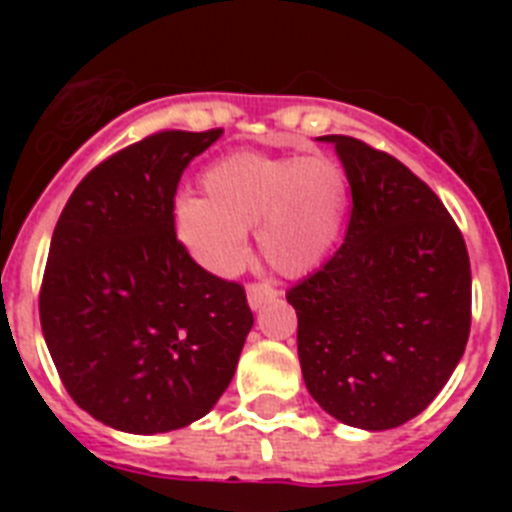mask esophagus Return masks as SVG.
I'll use <instances>...</instances> for the list:
<instances>
[{
	"label": "esophagus",
	"mask_w": 512,
	"mask_h": 512,
	"mask_svg": "<svg viewBox=\"0 0 512 512\" xmlns=\"http://www.w3.org/2000/svg\"><path fill=\"white\" fill-rule=\"evenodd\" d=\"M246 295H248V305H251V310H259V307L266 305V302L277 300L279 289L271 287V284H264V282H259V284L253 282V284H248Z\"/></svg>",
	"instance_id": "esophagus-1"
}]
</instances>
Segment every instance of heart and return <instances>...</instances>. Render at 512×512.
I'll use <instances>...</instances> for the list:
<instances>
[{"mask_svg":"<svg viewBox=\"0 0 512 512\" xmlns=\"http://www.w3.org/2000/svg\"><path fill=\"white\" fill-rule=\"evenodd\" d=\"M202 189L205 197L176 194L169 220L184 251L217 277L241 269L248 228L271 269L310 274L336 246L348 207L346 174L328 156L230 153L202 171Z\"/></svg>","mask_w":512,"mask_h":512,"instance_id":"1","label":"heart"}]
</instances>
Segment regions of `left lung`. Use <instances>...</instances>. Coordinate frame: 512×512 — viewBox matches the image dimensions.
<instances>
[{"mask_svg": "<svg viewBox=\"0 0 512 512\" xmlns=\"http://www.w3.org/2000/svg\"><path fill=\"white\" fill-rule=\"evenodd\" d=\"M336 146L351 220L336 256L287 292L307 392L336 420L387 431L423 413L464 356L472 269L436 192L390 153Z\"/></svg>", "mask_w": 512, "mask_h": 512, "instance_id": "obj_1", "label": "left lung"}]
</instances>
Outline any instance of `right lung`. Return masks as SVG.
Returning a JSON list of instances; mask_svg holds the SVG:
<instances>
[{
  "instance_id": "1",
  "label": "right lung",
  "mask_w": 512,
  "mask_h": 512,
  "mask_svg": "<svg viewBox=\"0 0 512 512\" xmlns=\"http://www.w3.org/2000/svg\"><path fill=\"white\" fill-rule=\"evenodd\" d=\"M223 130H164L89 171L51 238L40 325L63 387L99 423L138 436L215 408L253 312L241 284L194 264L169 207Z\"/></svg>"
}]
</instances>
